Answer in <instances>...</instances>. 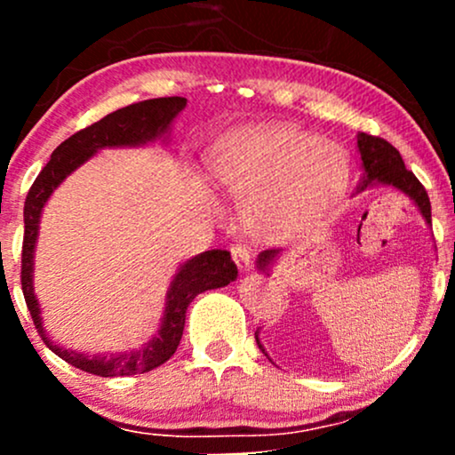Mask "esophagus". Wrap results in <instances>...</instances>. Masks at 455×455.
<instances>
[{"label": "esophagus", "instance_id": "esophagus-1", "mask_svg": "<svg viewBox=\"0 0 455 455\" xmlns=\"http://www.w3.org/2000/svg\"><path fill=\"white\" fill-rule=\"evenodd\" d=\"M231 254H233V260L237 263V267L242 274H248V271L252 269V252H250L248 245L235 243L231 248Z\"/></svg>", "mask_w": 455, "mask_h": 455}]
</instances>
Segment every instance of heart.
<instances>
[{
	"instance_id": "1",
	"label": "heart",
	"mask_w": 455,
	"mask_h": 455,
	"mask_svg": "<svg viewBox=\"0 0 455 455\" xmlns=\"http://www.w3.org/2000/svg\"><path fill=\"white\" fill-rule=\"evenodd\" d=\"M224 190L249 198L252 227L278 233L321 216L348 180L340 145L306 130L274 124L233 132L213 162Z\"/></svg>"
}]
</instances>
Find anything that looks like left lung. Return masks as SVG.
Masks as SVG:
<instances>
[{
  "instance_id": "left-lung-1",
  "label": "left lung",
  "mask_w": 455,
  "mask_h": 455,
  "mask_svg": "<svg viewBox=\"0 0 455 455\" xmlns=\"http://www.w3.org/2000/svg\"><path fill=\"white\" fill-rule=\"evenodd\" d=\"M357 148H359V154H362V169H363V180L359 181L357 192H363L365 188H372V186L395 188V190L404 192V195L415 203L417 210L421 212V216H424L426 222L432 227L430 198H427L426 188L421 186V181L417 180L409 169H406L400 151L391 143H387L385 139L370 137V134L365 132L357 134ZM280 252H282L280 248L263 250L257 259V267L260 271H269L271 265H274V260L280 257ZM254 338H257L260 351L267 355L265 347L259 340V331L254 333Z\"/></svg>"
}]
</instances>
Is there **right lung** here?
Listing matches in <instances>:
<instances>
[{
  "label": "right lung",
  "mask_w": 455,
  "mask_h": 455,
  "mask_svg": "<svg viewBox=\"0 0 455 455\" xmlns=\"http://www.w3.org/2000/svg\"><path fill=\"white\" fill-rule=\"evenodd\" d=\"M186 98H154L143 100L130 107L117 108L108 113L100 122L78 130L70 139H66L46 162V166L36 177L34 186L29 188L25 198V235H23V259H20V284H23L25 304L29 307V315L34 318V325L43 336L46 347L83 372L96 374V377H130V374H143L158 368L173 357L181 340L186 325V310L190 301L198 293L220 289L231 284L237 278V265L233 263L231 252L227 250H207L186 260L177 269L169 291H166L164 316H162L158 333L139 351H124L111 355H90L78 353L72 348H64L55 344L43 327L40 316L38 297L34 293V252L38 242L40 216L57 186L68 175L75 173L81 164H85L93 154L104 148H137V145L151 143L156 139H169L171 124L184 111Z\"/></svg>",
  "instance_id": "add662e5"
}]
</instances>
